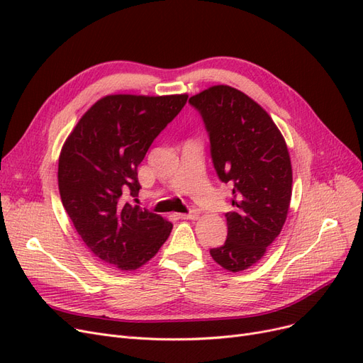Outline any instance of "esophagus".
Wrapping results in <instances>:
<instances>
[{"label": "esophagus", "mask_w": 363, "mask_h": 363, "mask_svg": "<svg viewBox=\"0 0 363 363\" xmlns=\"http://www.w3.org/2000/svg\"><path fill=\"white\" fill-rule=\"evenodd\" d=\"M177 216L180 219H196V218H199V213H196V212H189V213H179Z\"/></svg>", "instance_id": "esophagus-1"}]
</instances>
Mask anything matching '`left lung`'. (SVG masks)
Here are the masks:
<instances>
[{
	"instance_id": "obj_1",
	"label": "left lung",
	"mask_w": 363,
	"mask_h": 363,
	"mask_svg": "<svg viewBox=\"0 0 363 363\" xmlns=\"http://www.w3.org/2000/svg\"><path fill=\"white\" fill-rule=\"evenodd\" d=\"M189 103L204 121L219 180L233 184L227 239L211 256L227 271H244L265 256L286 221L292 195L286 142L271 116L235 87L212 86Z\"/></svg>"
}]
</instances>
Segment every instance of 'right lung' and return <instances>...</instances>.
<instances>
[{"instance_id":"add662e5","label":"right lung","mask_w":363,"mask_h":363,"mask_svg":"<svg viewBox=\"0 0 363 363\" xmlns=\"http://www.w3.org/2000/svg\"><path fill=\"white\" fill-rule=\"evenodd\" d=\"M188 95H107L77 123L59 157V191L83 242L104 263L135 271L156 256L172 224L131 204L138 167Z\"/></svg>"}]
</instances>
